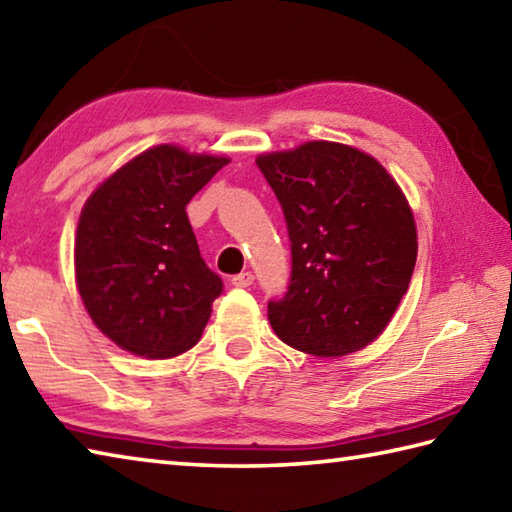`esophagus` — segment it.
<instances>
[{"label":"esophagus","mask_w":512,"mask_h":512,"mask_svg":"<svg viewBox=\"0 0 512 512\" xmlns=\"http://www.w3.org/2000/svg\"><path fill=\"white\" fill-rule=\"evenodd\" d=\"M231 283H234L236 287H249L254 283V274L252 272H240V274L231 278Z\"/></svg>","instance_id":"obj_1"}]
</instances>
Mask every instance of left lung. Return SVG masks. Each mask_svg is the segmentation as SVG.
Returning <instances> with one entry per match:
<instances>
[{"label":"left lung","mask_w":512,"mask_h":512,"mask_svg":"<svg viewBox=\"0 0 512 512\" xmlns=\"http://www.w3.org/2000/svg\"><path fill=\"white\" fill-rule=\"evenodd\" d=\"M281 202L292 276L267 316L283 343L345 356L379 336L417 263V227L397 182L368 153L305 142L258 156Z\"/></svg>","instance_id":"obj_1"}]
</instances>
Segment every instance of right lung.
Returning <instances> with one entry per match:
<instances>
[{
  "instance_id": "1",
  "label": "right lung",
  "mask_w": 512,
  "mask_h": 512,
  "mask_svg": "<svg viewBox=\"0 0 512 512\" xmlns=\"http://www.w3.org/2000/svg\"><path fill=\"white\" fill-rule=\"evenodd\" d=\"M227 162L160 144L86 200L75 236L77 289L93 323L122 350L169 359L200 341L223 281L202 260L185 209Z\"/></svg>"
}]
</instances>
